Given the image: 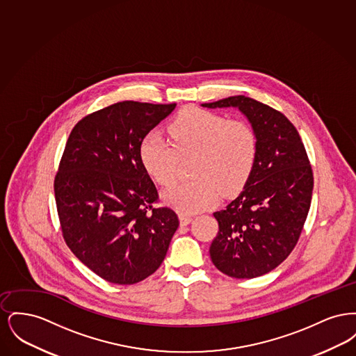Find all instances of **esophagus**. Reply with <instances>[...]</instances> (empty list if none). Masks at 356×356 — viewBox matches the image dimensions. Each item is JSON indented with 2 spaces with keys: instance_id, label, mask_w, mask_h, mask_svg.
<instances>
[{
  "instance_id": "esophagus-1",
  "label": "esophagus",
  "mask_w": 356,
  "mask_h": 356,
  "mask_svg": "<svg viewBox=\"0 0 356 356\" xmlns=\"http://www.w3.org/2000/svg\"><path fill=\"white\" fill-rule=\"evenodd\" d=\"M179 219H180V224H181V225H188V224L192 221V216H191L189 213L180 212V213H179Z\"/></svg>"
}]
</instances>
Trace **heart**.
<instances>
[{"label":"heart","instance_id":"obj_1","mask_svg":"<svg viewBox=\"0 0 356 356\" xmlns=\"http://www.w3.org/2000/svg\"><path fill=\"white\" fill-rule=\"evenodd\" d=\"M170 141L160 132L145 136L138 157L148 175L167 186L176 176L180 159L193 156V179L179 181L163 192L172 207L196 212L234 195L248 181L257 157V135L245 120H228L215 112L189 106L168 125Z\"/></svg>","mask_w":356,"mask_h":356}]
</instances>
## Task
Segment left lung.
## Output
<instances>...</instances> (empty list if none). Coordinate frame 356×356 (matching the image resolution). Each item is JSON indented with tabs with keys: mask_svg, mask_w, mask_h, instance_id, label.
<instances>
[{
	"mask_svg": "<svg viewBox=\"0 0 356 356\" xmlns=\"http://www.w3.org/2000/svg\"><path fill=\"white\" fill-rule=\"evenodd\" d=\"M202 105L237 108L257 135L252 173L236 199L213 213L219 232L209 247L219 271L254 279L276 268L295 248L311 205L312 168L296 128L279 111L245 96Z\"/></svg>",
	"mask_w": 356,
	"mask_h": 356,
	"instance_id": "8db88e82",
	"label": "left lung"
}]
</instances>
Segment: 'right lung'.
Instances as JSON below:
<instances>
[{"label": "right lung", "instance_id": "obj_1", "mask_svg": "<svg viewBox=\"0 0 356 356\" xmlns=\"http://www.w3.org/2000/svg\"><path fill=\"white\" fill-rule=\"evenodd\" d=\"M176 104L122 102L80 120L69 135L54 196L70 251L104 280L135 284L156 271L179 227L144 170L141 140Z\"/></svg>", "mask_w": 356, "mask_h": 356}]
</instances>
